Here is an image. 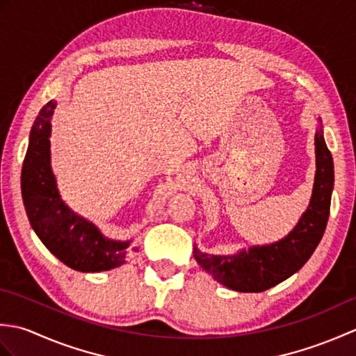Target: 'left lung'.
Instances as JSON below:
<instances>
[{"label": "left lung", "instance_id": "1", "mask_svg": "<svg viewBox=\"0 0 356 356\" xmlns=\"http://www.w3.org/2000/svg\"><path fill=\"white\" fill-rule=\"evenodd\" d=\"M318 122L312 197L286 237L270 245L240 249L232 255L207 254L194 246L195 261L218 283L237 292H263L293 275L311 259L326 229L334 191V159L324 140L321 118Z\"/></svg>", "mask_w": 356, "mask_h": 356}]
</instances>
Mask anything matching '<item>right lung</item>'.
<instances>
[{"label": "right lung", "mask_w": 356, "mask_h": 356, "mask_svg": "<svg viewBox=\"0 0 356 356\" xmlns=\"http://www.w3.org/2000/svg\"><path fill=\"white\" fill-rule=\"evenodd\" d=\"M56 102L41 108L30 130L21 171V193L33 231L44 246L67 266L101 272L122 266L136 252L131 240H111L87 218L65 205L50 165L51 116Z\"/></svg>", "instance_id": "right-lung-1"}]
</instances>
